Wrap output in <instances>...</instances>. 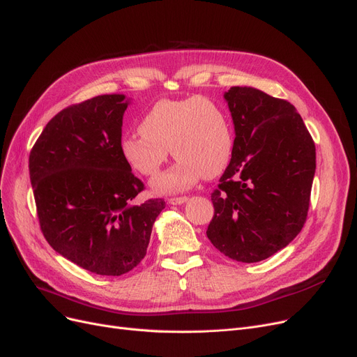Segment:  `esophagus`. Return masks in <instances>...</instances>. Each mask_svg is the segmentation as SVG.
<instances>
[{"label":"esophagus","instance_id":"34e87169","mask_svg":"<svg viewBox=\"0 0 357 357\" xmlns=\"http://www.w3.org/2000/svg\"><path fill=\"white\" fill-rule=\"evenodd\" d=\"M187 201H188V197H176V198H169L167 203L172 206H179V204L187 203Z\"/></svg>","mask_w":357,"mask_h":357}]
</instances>
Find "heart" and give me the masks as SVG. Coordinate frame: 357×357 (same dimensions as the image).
<instances>
[{
  "instance_id": "obj_1",
  "label": "heart",
  "mask_w": 357,
  "mask_h": 357,
  "mask_svg": "<svg viewBox=\"0 0 357 357\" xmlns=\"http://www.w3.org/2000/svg\"><path fill=\"white\" fill-rule=\"evenodd\" d=\"M140 132L128 134L121 142L123 159L138 174L156 175L169 158V149L178 159L153 179L151 188L160 194L190 188L201 175H220L234 149L225 111L207 98L159 100L143 116Z\"/></svg>"
}]
</instances>
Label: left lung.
<instances>
[{
	"mask_svg": "<svg viewBox=\"0 0 357 357\" xmlns=\"http://www.w3.org/2000/svg\"><path fill=\"white\" fill-rule=\"evenodd\" d=\"M235 127L231 159L211 194L210 242L226 257L258 262L302 230L315 175V144L296 107L250 86L223 95Z\"/></svg>",
	"mask_w": 357,
	"mask_h": 357,
	"instance_id": "8db88e82",
	"label": "left lung"
}]
</instances>
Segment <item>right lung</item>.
I'll return each mask as SVG.
<instances>
[{"label":"right lung","mask_w":357,"mask_h":357,"mask_svg":"<svg viewBox=\"0 0 357 357\" xmlns=\"http://www.w3.org/2000/svg\"><path fill=\"white\" fill-rule=\"evenodd\" d=\"M131 99L102 95L55 115L30 151L29 172L43 236L99 275L131 271L146 257L160 198L135 204L143 182L121 151Z\"/></svg>","instance_id":"obj_1"}]
</instances>
